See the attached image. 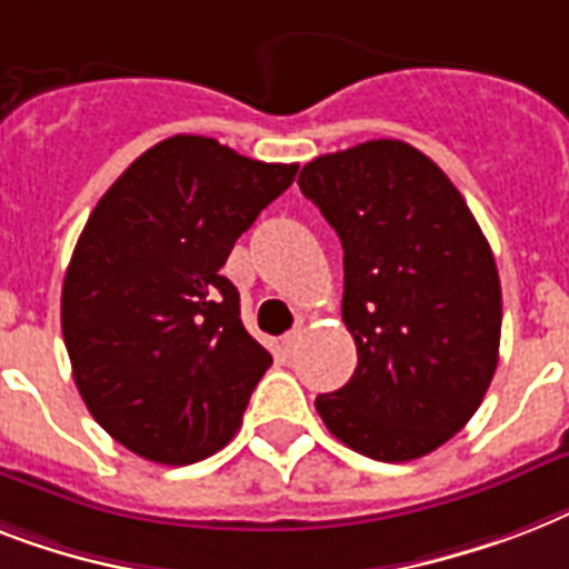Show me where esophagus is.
I'll return each mask as SVG.
<instances>
[{
    "instance_id": "esophagus-1",
    "label": "esophagus",
    "mask_w": 569,
    "mask_h": 569,
    "mask_svg": "<svg viewBox=\"0 0 569 569\" xmlns=\"http://www.w3.org/2000/svg\"><path fill=\"white\" fill-rule=\"evenodd\" d=\"M300 339H303V327H295V330H289V332H286V336H283V348L289 350V353H292V350L298 348V341H300Z\"/></svg>"
}]
</instances>
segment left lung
<instances>
[{
    "label": "left lung",
    "mask_w": 569,
    "mask_h": 569,
    "mask_svg": "<svg viewBox=\"0 0 569 569\" xmlns=\"http://www.w3.org/2000/svg\"><path fill=\"white\" fill-rule=\"evenodd\" d=\"M345 248L341 318L357 371L316 409L377 461L438 450L482 403L500 359L502 292L491 244L427 154L371 140L298 174Z\"/></svg>",
    "instance_id": "8db88e82"
}]
</instances>
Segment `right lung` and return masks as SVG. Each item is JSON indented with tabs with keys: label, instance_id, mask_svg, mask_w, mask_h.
<instances>
[{
	"label": "right lung",
	"instance_id": "add662e5",
	"mask_svg": "<svg viewBox=\"0 0 569 569\" xmlns=\"http://www.w3.org/2000/svg\"><path fill=\"white\" fill-rule=\"evenodd\" d=\"M295 172L178 133L137 157L90 212L60 327L90 415L142 459L192 465L237 436L271 353L242 327L221 266Z\"/></svg>",
	"mask_w": 569,
	"mask_h": 569
}]
</instances>
